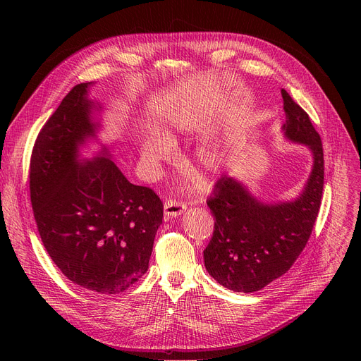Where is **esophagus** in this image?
Wrapping results in <instances>:
<instances>
[{
  "instance_id": "1",
  "label": "esophagus",
  "mask_w": 361,
  "mask_h": 361,
  "mask_svg": "<svg viewBox=\"0 0 361 361\" xmlns=\"http://www.w3.org/2000/svg\"><path fill=\"white\" fill-rule=\"evenodd\" d=\"M185 209L187 207H185L184 202H180V201H176V200H167L164 202V214L169 219L181 216L185 212Z\"/></svg>"
}]
</instances>
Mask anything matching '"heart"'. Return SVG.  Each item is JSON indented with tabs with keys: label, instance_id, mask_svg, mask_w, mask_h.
Wrapping results in <instances>:
<instances>
[{
	"label": "heart",
	"instance_id": "obj_1",
	"mask_svg": "<svg viewBox=\"0 0 361 361\" xmlns=\"http://www.w3.org/2000/svg\"><path fill=\"white\" fill-rule=\"evenodd\" d=\"M184 128L183 124H177L176 127L178 133ZM173 154L174 144L169 137L157 131H149L144 135L141 141V161L148 171L156 173L164 161H169L173 157ZM197 163L205 176H216L221 170L223 156L214 147H204L197 154Z\"/></svg>",
	"mask_w": 361,
	"mask_h": 361
}]
</instances>
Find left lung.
<instances>
[{
  "label": "left lung",
  "instance_id": "8db88e82",
  "mask_svg": "<svg viewBox=\"0 0 361 361\" xmlns=\"http://www.w3.org/2000/svg\"><path fill=\"white\" fill-rule=\"evenodd\" d=\"M287 141L312 152L308 178L291 200L264 201L247 184L224 176L217 181L210 207L214 233L204 250V264L221 286L238 293L259 291L281 277L310 238L324 184L323 145L307 113L281 88Z\"/></svg>",
  "mask_w": 361,
  "mask_h": 361
}]
</instances>
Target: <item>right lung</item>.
<instances>
[{"instance_id": "obj_1", "label": "right lung", "mask_w": 361, "mask_h": 361, "mask_svg": "<svg viewBox=\"0 0 361 361\" xmlns=\"http://www.w3.org/2000/svg\"><path fill=\"white\" fill-rule=\"evenodd\" d=\"M92 85L77 84L39 131L30 192L42 244L63 274L87 290L117 294L147 271L163 202L126 178L113 144L99 142L92 159L82 157L102 127L104 106L91 98Z\"/></svg>"}]
</instances>
